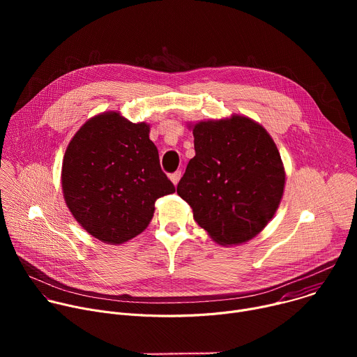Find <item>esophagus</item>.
<instances>
[{"label":"esophagus","mask_w":357,"mask_h":357,"mask_svg":"<svg viewBox=\"0 0 357 357\" xmlns=\"http://www.w3.org/2000/svg\"><path fill=\"white\" fill-rule=\"evenodd\" d=\"M181 176H182V172H181V171H176V172H174L169 178H171V181L174 182V185H178V182H179V179H181Z\"/></svg>","instance_id":"1"}]
</instances>
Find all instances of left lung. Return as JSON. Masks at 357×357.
Wrapping results in <instances>:
<instances>
[{
  "label": "left lung",
  "mask_w": 357,
  "mask_h": 357,
  "mask_svg": "<svg viewBox=\"0 0 357 357\" xmlns=\"http://www.w3.org/2000/svg\"><path fill=\"white\" fill-rule=\"evenodd\" d=\"M195 157L176 192L195 222L219 244H240L274 216L285 172L270 134L247 117L200 121L193 128Z\"/></svg>",
  "instance_id": "1"
}]
</instances>
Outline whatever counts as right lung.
Masks as SVG:
<instances>
[{"mask_svg":"<svg viewBox=\"0 0 357 357\" xmlns=\"http://www.w3.org/2000/svg\"><path fill=\"white\" fill-rule=\"evenodd\" d=\"M62 188L83 229L112 244L139 234L154 216L157 199L175 192L149 126L119 113L96 116L75 134L65 152Z\"/></svg>","mask_w":357,"mask_h":357,"instance_id":"add662e5","label":"right lung"}]
</instances>
